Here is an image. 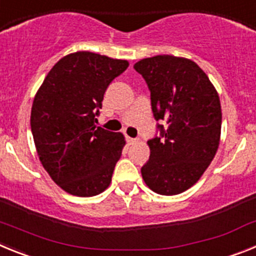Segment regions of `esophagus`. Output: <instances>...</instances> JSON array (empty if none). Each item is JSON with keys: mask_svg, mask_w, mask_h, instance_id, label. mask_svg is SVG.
<instances>
[{"mask_svg": "<svg viewBox=\"0 0 256 256\" xmlns=\"http://www.w3.org/2000/svg\"><path fill=\"white\" fill-rule=\"evenodd\" d=\"M126 142H128V144H134L138 142V140L132 138V137H130V136H126Z\"/></svg>", "mask_w": 256, "mask_h": 256, "instance_id": "1", "label": "esophagus"}]
</instances>
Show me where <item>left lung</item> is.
<instances>
[{
    "label": "left lung",
    "mask_w": 256,
    "mask_h": 256,
    "mask_svg": "<svg viewBox=\"0 0 256 256\" xmlns=\"http://www.w3.org/2000/svg\"><path fill=\"white\" fill-rule=\"evenodd\" d=\"M148 83L160 136L148 140L150 159L141 168L156 194L178 195L200 180L220 140L219 96L206 74L192 60L158 55L134 64Z\"/></svg>",
    "instance_id": "8db88e82"
}]
</instances>
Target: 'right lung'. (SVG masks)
Here are the masks:
<instances>
[{"instance_id":"right-lung-1","label":"right lung","mask_w":256,"mask_h":256,"mask_svg":"<svg viewBox=\"0 0 256 256\" xmlns=\"http://www.w3.org/2000/svg\"><path fill=\"white\" fill-rule=\"evenodd\" d=\"M128 61L79 51L54 65L32 105L37 154L52 180L68 194L96 196L112 182L126 140L96 126L108 84Z\"/></svg>"}]
</instances>
